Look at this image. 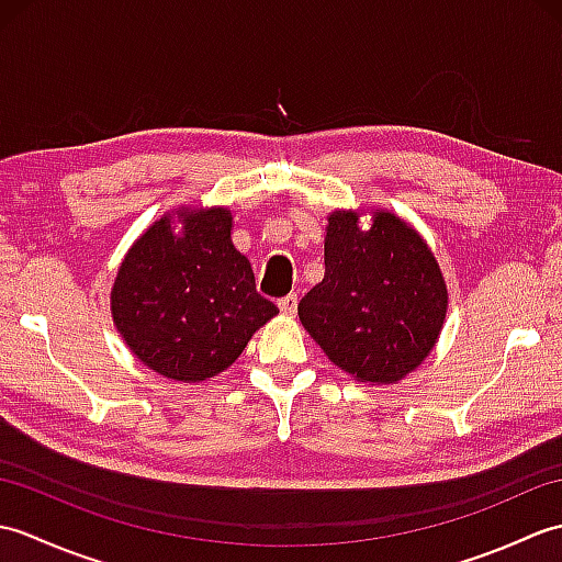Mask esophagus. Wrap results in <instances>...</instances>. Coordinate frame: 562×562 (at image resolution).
Listing matches in <instances>:
<instances>
[{
  "label": "esophagus",
  "instance_id": "34e87169",
  "mask_svg": "<svg viewBox=\"0 0 562 562\" xmlns=\"http://www.w3.org/2000/svg\"><path fill=\"white\" fill-rule=\"evenodd\" d=\"M278 306H280V312H282L284 316H294V312H296V294L282 296V300L278 302Z\"/></svg>",
  "mask_w": 562,
  "mask_h": 562
}]
</instances>
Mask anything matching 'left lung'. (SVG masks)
Listing matches in <instances>:
<instances>
[{"label":"left lung","mask_w":562,"mask_h":562,"mask_svg":"<svg viewBox=\"0 0 562 562\" xmlns=\"http://www.w3.org/2000/svg\"><path fill=\"white\" fill-rule=\"evenodd\" d=\"M326 274L296 306L328 360L367 384H396L432 352L447 316V284L423 236L391 212L336 210Z\"/></svg>","instance_id":"8db88e82"}]
</instances>
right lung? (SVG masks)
Instances as JSON below:
<instances>
[{"label": "right lung", "mask_w": 562, "mask_h": 562, "mask_svg": "<svg viewBox=\"0 0 562 562\" xmlns=\"http://www.w3.org/2000/svg\"><path fill=\"white\" fill-rule=\"evenodd\" d=\"M164 214L127 250L111 292L113 324L154 372L198 384L232 367L250 336L280 314L256 290L232 244L226 207Z\"/></svg>", "instance_id": "obj_1"}]
</instances>
